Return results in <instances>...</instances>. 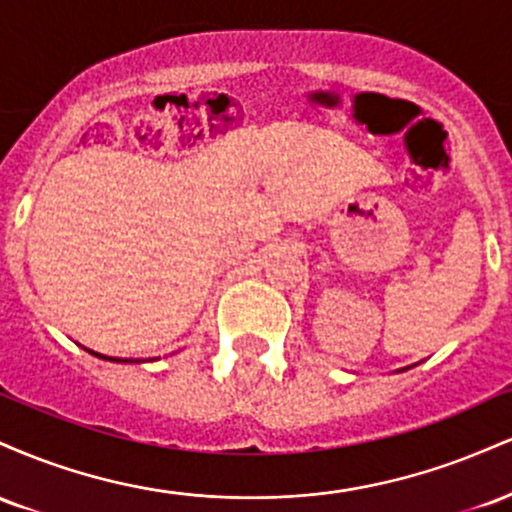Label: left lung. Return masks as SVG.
<instances>
[{
  "label": "left lung",
  "instance_id": "1",
  "mask_svg": "<svg viewBox=\"0 0 512 512\" xmlns=\"http://www.w3.org/2000/svg\"><path fill=\"white\" fill-rule=\"evenodd\" d=\"M409 368H411V366H407V368H399V373H402V370H409Z\"/></svg>",
  "mask_w": 512,
  "mask_h": 512
}]
</instances>
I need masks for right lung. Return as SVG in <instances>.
Wrapping results in <instances>:
<instances>
[{"label": "right lung", "instance_id": "1", "mask_svg": "<svg viewBox=\"0 0 512 512\" xmlns=\"http://www.w3.org/2000/svg\"><path fill=\"white\" fill-rule=\"evenodd\" d=\"M86 349V346H84ZM88 354H93V356H98V358H103V361H115V363H134L132 358H115V356H103V354H96V351H91V349H86ZM139 363V361H137Z\"/></svg>", "mask_w": 512, "mask_h": 512}]
</instances>
